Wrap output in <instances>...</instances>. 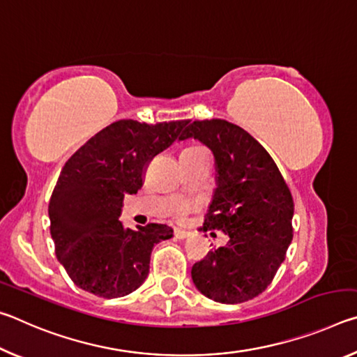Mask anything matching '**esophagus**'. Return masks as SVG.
Listing matches in <instances>:
<instances>
[{"mask_svg":"<svg viewBox=\"0 0 357 357\" xmlns=\"http://www.w3.org/2000/svg\"><path fill=\"white\" fill-rule=\"evenodd\" d=\"M190 231H185V229H181V228H176L174 229V238L176 239H187L190 236Z\"/></svg>","mask_w":357,"mask_h":357,"instance_id":"obj_1","label":"esophagus"}]
</instances>
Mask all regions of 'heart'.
<instances>
[{"label":"heart","mask_w":357,"mask_h":357,"mask_svg":"<svg viewBox=\"0 0 357 357\" xmlns=\"http://www.w3.org/2000/svg\"><path fill=\"white\" fill-rule=\"evenodd\" d=\"M183 153L193 154V153H206V151H204V149L200 148V146H189V148H185V149L183 151ZM189 209H190L189 204H178V206L174 208V214H176L178 217H183Z\"/></svg>","instance_id":"heart-1"}]
</instances>
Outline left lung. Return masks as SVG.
Wrapping results in <instances>:
<instances>
[{
	"mask_svg": "<svg viewBox=\"0 0 357 357\" xmlns=\"http://www.w3.org/2000/svg\"><path fill=\"white\" fill-rule=\"evenodd\" d=\"M190 137L213 151L217 165V189L202 229L229 236L225 247L192 266V280L209 299L241 304L261 294L285 259L293 195L273 157L239 126L193 121L179 140Z\"/></svg>",
	"mask_w": 357,
	"mask_h": 357,
	"instance_id": "8db88e82",
	"label": "left lung"
}]
</instances>
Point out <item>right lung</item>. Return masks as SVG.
Instances as JSON below:
<instances>
[{"instance_id": "right-lung-1", "label": "right lung", "mask_w": 357, "mask_h": 357, "mask_svg": "<svg viewBox=\"0 0 357 357\" xmlns=\"http://www.w3.org/2000/svg\"><path fill=\"white\" fill-rule=\"evenodd\" d=\"M189 119L146 124L121 119L107 126L66 162L48 215L58 261L78 288L121 298L149 274L154 245L173 236L164 223L130 229L118 220L126 193H137L153 157L181 137Z\"/></svg>"}]
</instances>
